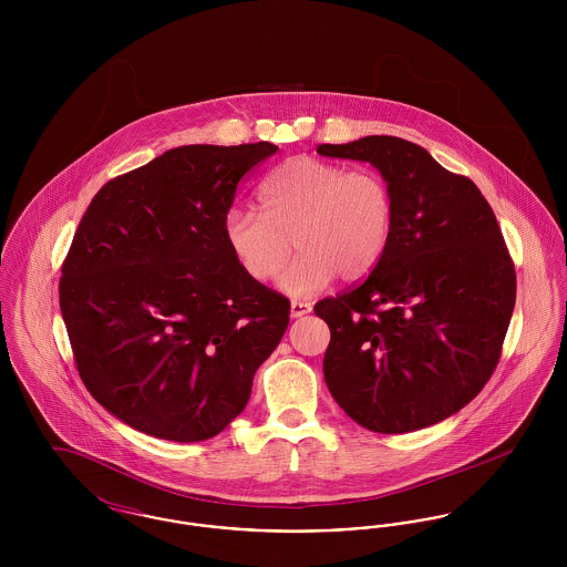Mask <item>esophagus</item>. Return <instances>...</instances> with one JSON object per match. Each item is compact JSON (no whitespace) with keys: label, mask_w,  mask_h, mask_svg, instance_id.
Here are the masks:
<instances>
[{"label":"esophagus","mask_w":567,"mask_h":567,"mask_svg":"<svg viewBox=\"0 0 567 567\" xmlns=\"http://www.w3.org/2000/svg\"><path fill=\"white\" fill-rule=\"evenodd\" d=\"M312 310V303L310 301H301V299H293L291 301V317L299 319L303 315H308Z\"/></svg>","instance_id":"1"}]
</instances>
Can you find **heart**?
I'll return each mask as SVG.
<instances>
[{"label": "heart", "mask_w": 567, "mask_h": 567, "mask_svg": "<svg viewBox=\"0 0 567 567\" xmlns=\"http://www.w3.org/2000/svg\"><path fill=\"white\" fill-rule=\"evenodd\" d=\"M261 213L234 206L223 236L234 259L255 282H268L293 252L280 289L312 296L338 276L365 278L393 236L395 195L377 169H349L317 157H293L276 167L259 189Z\"/></svg>", "instance_id": "b5f03b06"}]
</instances>
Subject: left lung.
Masks as SVG:
<instances>
[{"instance_id": "1", "label": "left lung", "mask_w": 567, "mask_h": 567, "mask_svg": "<svg viewBox=\"0 0 567 567\" xmlns=\"http://www.w3.org/2000/svg\"><path fill=\"white\" fill-rule=\"evenodd\" d=\"M374 165L395 195L393 236L372 274L324 297L329 393L361 427L408 433L470 404L493 374L513 317L516 274L478 187L395 135L321 144Z\"/></svg>"}]
</instances>
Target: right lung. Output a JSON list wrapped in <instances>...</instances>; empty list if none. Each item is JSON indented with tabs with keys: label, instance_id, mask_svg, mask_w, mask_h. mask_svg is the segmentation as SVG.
<instances>
[{
	"label": "right lung",
	"instance_id": "add662e5",
	"mask_svg": "<svg viewBox=\"0 0 567 567\" xmlns=\"http://www.w3.org/2000/svg\"><path fill=\"white\" fill-rule=\"evenodd\" d=\"M270 142L178 146L109 181L61 268L59 306L89 393L137 432L202 442L250 398L289 299L250 280L223 236Z\"/></svg>",
	"mask_w": 567,
	"mask_h": 567
}]
</instances>
